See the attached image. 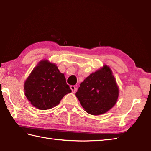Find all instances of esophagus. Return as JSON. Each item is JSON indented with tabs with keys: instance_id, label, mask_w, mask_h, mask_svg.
<instances>
[{
	"instance_id": "34e87169",
	"label": "esophagus",
	"mask_w": 151,
	"mask_h": 151,
	"mask_svg": "<svg viewBox=\"0 0 151 151\" xmlns=\"http://www.w3.org/2000/svg\"><path fill=\"white\" fill-rule=\"evenodd\" d=\"M70 89H71V90H72V93H76V91H77V88L74 86V85H71L70 86Z\"/></svg>"
}]
</instances>
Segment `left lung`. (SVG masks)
Returning a JSON list of instances; mask_svg holds the SVG:
<instances>
[{
    "label": "left lung",
    "instance_id": "obj_1",
    "mask_svg": "<svg viewBox=\"0 0 151 151\" xmlns=\"http://www.w3.org/2000/svg\"><path fill=\"white\" fill-rule=\"evenodd\" d=\"M76 95L87 113L100 115L114 106L119 88L110 68L104 65L81 83Z\"/></svg>",
    "mask_w": 151,
    "mask_h": 151
}]
</instances>
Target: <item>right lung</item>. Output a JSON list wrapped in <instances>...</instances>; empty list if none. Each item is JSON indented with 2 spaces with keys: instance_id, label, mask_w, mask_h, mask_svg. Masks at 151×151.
I'll return each instance as SVG.
<instances>
[{
  "instance_id": "right-lung-1",
  "label": "right lung",
  "mask_w": 151,
  "mask_h": 151,
  "mask_svg": "<svg viewBox=\"0 0 151 151\" xmlns=\"http://www.w3.org/2000/svg\"><path fill=\"white\" fill-rule=\"evenodd\" d=\"M25 95L33 106L47 110L58 105L66 94L72 92L64 73L47 60L39 62L24 83Z\"/></svg>"
}]
</instances>
